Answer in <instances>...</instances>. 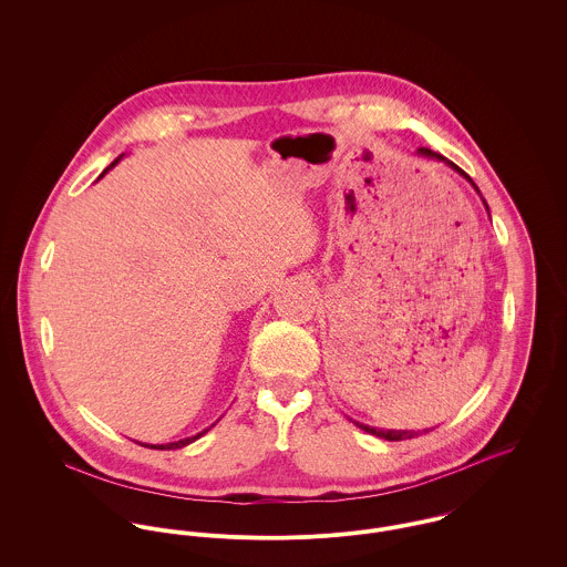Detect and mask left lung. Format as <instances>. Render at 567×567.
<instances>
[{
    "label": "left lung",
    "mask_w": 567,
    "mask_h": 567,
    "mask_svg": "<svg viewBox=\"0 0 567 567\" xmlns=\"http://www.w3.org/2000/svg\"><path fill=\"white\" fill-rule=\"evenodd\" d=\"M417 154H420V156H426V158H433V161H441V163H445L450 169H454L458 176H463V178H467V181L472 183V178H470L463 169H458L454 163H450L447 158H443V156L437 154V152H433V150H429V147H420V150H417ZM472 187L478 190V187H476L474 183H472ZM478 193H481V190H478ZM483 204H485V208H487V202H485V199H483ZM487 210H489V208H487ZM357 426H359V429H363V431H365V433H370V435H377V437H382V440L386 441L413 440V437H417L420 433H429V429H424V431H382V429H374V426L359 424V422H357Z\"/></svg>",
    "instance_id": "left-lung-1"
}]
</instances>
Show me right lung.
Returning a JSON list of instances; mask_svg holds the SVG:
<instances>
[{"instance_id":"right-lung-1","label":"right lung","mask_w":567,"mask_h":567,"mask_svg":"<svg viewBox=\"0 0 567 567\" xmlns=\"http://www.w3.org/2000/svg\"><path fill=\"white\" fill-rule=\"evenodd\" d=\"M122 158H124V154H122V156H117V158H115V161H113V163H111V165H109V167L102 172V176H104V174H109V169H113V167H115V165H117ZM102 176H100V178H102ZM213 426H215V424H213ZM208 431H210V426H208V429H204L202 433L193 435V437H185V440L181 441H172V443H158V445H147V443H145V447H154V450H178V447H185V445H189V443H193V441L199 440V437H202V435H206Z\"/></svg>"}]
</instances>
